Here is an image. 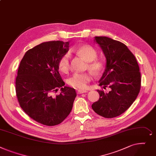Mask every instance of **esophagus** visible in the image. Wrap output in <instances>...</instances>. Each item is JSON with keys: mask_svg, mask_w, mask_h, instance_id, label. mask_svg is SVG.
Masks as SVG:
<instances>
[{"mask_svg": "<svg viewBox=\"0 0 156 156\" xmlns=\"http://www.w3.org/2000/svg\"><path fill=\"white\" fill-rule=\"evenodd\" d=\"M77 94H82V93H87V90H82V89H79L77 90Z\"/></svg>", "mask_w": 156, "mask_h": 156, "instance_id": "obj_1", "label": "esophagus"}]
</instances>
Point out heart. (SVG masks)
Instances as JSON below:
<instances>
[{"label": "heart", "mask_w": 156, "mask_h": 156, "mask_svg": "<svg viewBox=\"0 0 156 156\" xmlns=\"http://www.w3.org/2000/svg\"><path fill=\"white\" fill-rule=\"evenodd\" d=\"M77 52L89 62L88 67L96 74H99L105 69V64L102 60H95L97 58L96 50L90 45L82 44L77 49ZM70 55L67 53L61 57L58 63V67L60 71L66 73L69 70ZM92 79V76L89 72L79 73L76 72L69 79V84L72 87L79 89H84L87 87L89 82Z\"/></svg>", "instance_id": "b5f03b06"}]
</instances>
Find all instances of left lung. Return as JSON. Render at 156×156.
Returning <instances> with one entry per match:
<instances>
[{
  "mask_svg": "<svg viewBox=\"0 0 156 156\" xmlns=\"http://www.w3.org/2000/svg\"><path fill=\"white\" fill-rule=\"evenodd\" d=\"M106 60L99 86L110 88L109 93L97 90L99 99L92 105L93 110L107 118L123 113L135 101L141 86L139 66L133 54L120 41L106 36H95Z\"/></svg>",
  "mask_w": 156,
  "mask_h": 156,
  "instance_id": "1",
  "label": "left lung"
}]
</instances>
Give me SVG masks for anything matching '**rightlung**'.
Listing matches in <instances>:
<instances>
[{
	"mask_svg": "<svg viewBox=\"0 0 156 156\" xmlns=\"http://www.w3.org/2000/svg\"><path fill=\"white\" fill-rule=\"evenodd\" d=\"M69 48V41L42 43L26 52L18 69L16 92L20 105L30 117L44 125L62 123L77 96L74 88L65 86L58 72L59 60ZM58 88L61 94L53 97Z\"/></svg>",
	"mask_w": 156,
	"mask_h": 156,
	"instance_id": "add662e5",
	"label": "right lung"
}]
</instances>
